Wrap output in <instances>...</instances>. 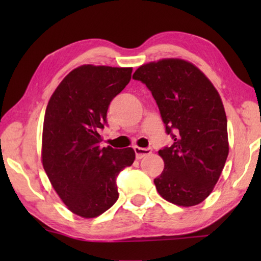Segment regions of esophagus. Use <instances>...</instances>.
<instances>
[{
	"instance_id": "obj_1",
	"label": "esophagus",
	"mask_w": 261,
	"mask_h": 261,
	"mask_svg": "<svg viewBox=\"0 0 261 261\" xmlns=\"http://www.w3.org/2000/svg\"><path fill=\"white\" fill-rule=\"evenodd\" d=\"M135 153H136V158L137 159H143L144 156L149 155L152 153L151 148H141V147H134Z\"/></svg>"
}]
</instances>
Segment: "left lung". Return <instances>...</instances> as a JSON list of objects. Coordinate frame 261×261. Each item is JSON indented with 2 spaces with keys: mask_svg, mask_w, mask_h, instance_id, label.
Returning <instances> with one entry per match:
<instances>
[{
  "mask_svg": "<svg viewBox=\"0 0 261 261\" xmlns=\"http://www.w3.org/2000/svg\"><path fill=\"white\" fill-rule=\"evenodd\" d=\"M132 78L151 91L174 140L159 151L165 169L154 179L158 192L178 206L200 204L213 191L229 152L227 116L218 91L199 69L178 59L141 65Z\"/></svg>",
  "mask_w": 261,
  "mask_h": 261,
  "instance_id": "left-lung-1",
  "label": "left lung"
}]
</instances>
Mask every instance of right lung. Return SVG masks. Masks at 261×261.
Here are the masks:
<instances>
[{
  "label": "right lung",
  "instance_id": "obj_1",
  "mask_svg": "<svg viewBox=\"0 0 261 261\" xmlns=\"http://www.w3.org/2000/svg\"><path fill=\"white\" fill-rule=\"evenodd\" d=\"M132 68L72 70L48 102L42 130V165L53 188L72 213L95 218L118 199L116 178L131 166V147L100 148L112 100L124 90Z\"/></svg>",
  "mask_w": 261,
  "mask_h": 261
}]
</instances>
